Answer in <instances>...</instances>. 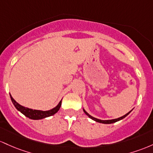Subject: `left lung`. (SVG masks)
Here are the masks:
<instances>
[{
	"label": "left lung",
	"instance_id": "1",
	"mask_svg": "<svg viewBox=\"0 0 153 153\" xmlns=\"http://www.w3.org/2000/svg\"><path fill=\"white\" fill-rule=\"evenodd\" d=\"M132 110H133V109H132ZM132 110H131V111H132ZM83 111H84V112L85 113V114L87 115V116H88V117H90V118H91V119L94 120V121H96V122H99V123H106V124H109V123H115V122H117V121H120V120L123 119V118H124L125 117H126V116H127L131 112V111H130L129 112L127 113V114H125L124 116H121V117L118 118H115V119H111V120H100V119H98V118H95V117H93V116H90V115L88 113H87V111H86L85 109H83Z\"/></svg>",
	"mask_w": 153,
	"mask_h": 153
}]
</instances>
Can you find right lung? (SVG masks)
<instances>
[{"label":"right lung","mask_w":153,"mask_h":153,"mask_svg":"<svg viewBox=\"0 0 153 153\" xmlns=\"http://www.w3.org/2000/svg\"><path fill=\"white\" fill-rule=\"evenodd\" d=\"M10 97H11V100L13 102V105L15 106V108L18 110L19 111L22 113V114L25 115V116H27V118H30V119H33V120H39V119H42V118H46V117H49V116H53L55 114L58 112L59 111L60 108L61 106V101L59 102V103L57 105V106L54 108L49 110V111H39V110H33L29 108H26L24 107V106L21 105L20 104H19L18 102L15 100L13 97H11V95H10Z\"/></svg>","instance_id":"add662e5"}]
</instances>
